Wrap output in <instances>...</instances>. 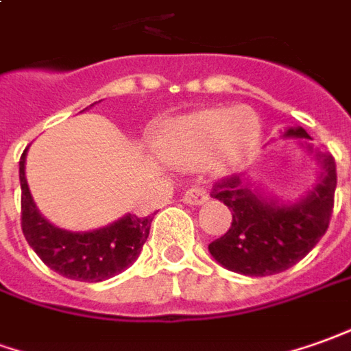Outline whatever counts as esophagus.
I'll use <instances>...</instances> for the list:
<instances>
[{
	"instance_id": "obj_1",
	"label": "esophagus",
	"mask_w": 351,
	"mask_h": 351,
	"mask_svg": "<svg viewBox=\"0 0 351 351\" xmlns=\"http://www.w3.org/2000/svg\"><path fill=\"white\" fill-rule=\"evenodd\" d=\"M181 200L185 204H189V206H200V204H204L208 200V193L202 187H191V189L185 191V195H183Z\"/></svg>"
}]
</instances>
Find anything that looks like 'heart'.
<instances>
[{
    "label": "heart",
    "instance_id": "1",
    "mask_svg": "<svg viewBox=\"0 0 351 351\" xmlns=\"http://www.w3.org/2000/svg\"><path fill=\"white\" fill-rule=\"evenodd\" d=\"M246 112L216 108L183 116L171 122L156 141L162 160L180 166H199L210 160L212 170L227 173L239 160L248 132Z\"/></svg>",
    "mask_w": 351,
    "mask_h": 351
}]
</instances>
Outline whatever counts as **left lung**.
Wrapping results in <instances>:
<instances>
[{
    "instance_id": "left-lung-1",
    "label": "left lung",
    "mask_w": 351,
    "mask_h": 351,
    "mask_svg": "<svg viewBox=\"0 0 351 351\" xmlns=\"http://www.w3.org/2000/svg\"><path fill=\"white\" fill-rule=\"evenodd\" d=\"M285 137L304 139L306 149L313 152L304 128H289ZM315 158L323 168L317 185L292 204L260 195L246 173L217 181L212 197L233 212L226 235L208 245L217 263L241 275L265 277L292 267L317 245L332 216L337 162L321 151H315Z\"/></svg>"
}]
</instances>
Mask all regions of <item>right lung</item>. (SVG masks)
I'll use <instances>...</instances> for the list:
<instances>
[{
    "instance_id": "right-lung-1",
    "label": "right lung",
    "mask_w": 351,
    "mask_h": 351,
    "mask_svg": "<svg viewBox=\"0 0 351 351\" xmlns=\"http://www.w3.org/2000/svg\"><path fill=\"white\" fill-rule=\"evenodd\" d=\"M24 149L19 162L21 178V226L32 250L47 267L66 279L84 282H99L110 279L128 269L139 258L149 237L152 216L137 217L125 214L110 226L74 233L49 223L34 204L24 176L26 164Z\"/></svg>"
}]
</instances>
